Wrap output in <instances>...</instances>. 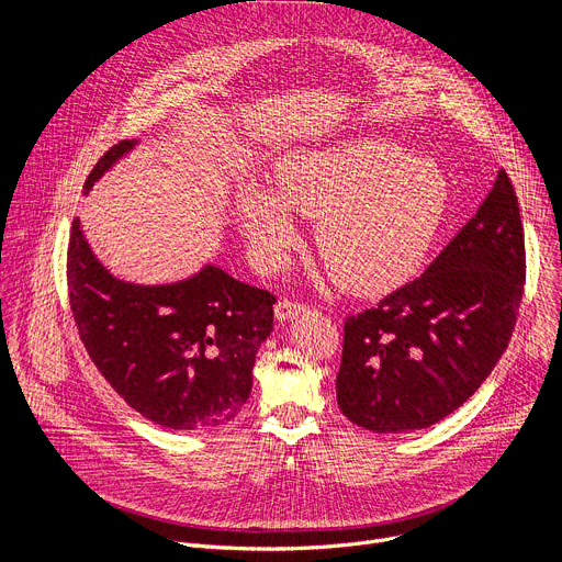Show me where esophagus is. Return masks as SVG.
<instances>
[{
	"mask_svg": "<svg viewBox=\"0 0 562 562\" xmlns=\"http://www.w3.org/2000/svg\"><path fill=\"white\" fill-rule=\"evenodd\" d=\"M304 308H306V306L300 304V302L280 300V302L276 304V317H278V319H291V317H295L297 313H302Z\"/></svg>",
	"mask_w": 562,
	"mask_h": 562,
	"instance_id": "esophagus-1",
	"label": "esophagus"
}]
</instances>
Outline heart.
Wrapping results in <instances>:
<instances>
[{
    "instance_id": "b5f03b06",
    "label": "heart",
    "mask_w": 562,
    "mask_h": 562,
    "mask_svg": "<svg viewBox=\"0 0 562 562\" xmlns=\"http://www.w3.org/2000/svg\"><path fill=\"white\" fill-rule=\"evenodd\" d=\"M447 209L449 184L434 159L378 137L300 148L276 167L271 189L249 182L237 193L239 226L262 265H280L295 243L291 211L317 217L319 258L342 289L360 295L403 284Z\"/></svg>"
}]
</instances>
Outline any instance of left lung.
<instances>
[{
	"label": "left lung",
	"instance_id": "1",
	"mask_svg": "<svg viewBox=\"0 0 562 562\" xmlns=\"http://www.w3.org/2000/svg\"><path fill=\"white\" fill-rule=\"evenodd\" d=\"M525 286L518 198L505 171L414 282L347 319L340 412L373 434L427 429L485 382L509 345Z\"/></svg>",
	"mask_w": 562,
	"mask_h": 562
}]
</instances>
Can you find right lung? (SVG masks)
I'll list each match as a JSON object with an SVG mask.
<instances>
[{
  "instance_id": "right-lung-1",
  "label": "right lung",
  "mask_w": 562,
  "mask_h": 562,
  "mask_svg": "<svg viewBox=\"0 0 562 562\" xmlns=\"http://www.w3.org/2000/svg\"><path fill=\"white\" fill-rule=\"evenodd\" d=\"M137 146L124 139L95 165L85 195ZM68 295L91 360L137 414L167 429H213L251 395L276 297L204 265L191 278L137 284L93 254L79 217L68 245Z\"/></svg>"
}]
</instances>
